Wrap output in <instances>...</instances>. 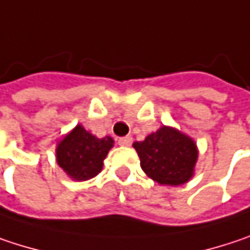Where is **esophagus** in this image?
<instances>
[{"label":"esophagus","instance_id":"esophagus-1","mask_svg":"<svg viewBox=\"0 0 250 250\" xmlns=\"http://www.w3.org/2000/svg\"><path fill=\"white\" fill-rule=\"evenodd\" d=\"M117 143H119L120 146H125V147H128V146H131V143H133V139H131V136L120 137Z\"/></svg>","mask_w":250,"mask_h":250}]
</instances>
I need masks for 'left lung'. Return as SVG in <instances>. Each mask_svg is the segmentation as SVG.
Here are the masks:
<instances>
[{"label":"left lung","mask_w":250,"mask_h":250,"mask_svg":"<svg viewBox=\"0 0 250 250\" xmlns=\"http://www.w3.org/2000/svg\"><path fill=\"white\" fill-rule=\"evenodd\" d=\"M140 166L150 179L160 185L179 186L193 176L197 148L190 137L163 125L143 142L133 143Z\"/></svg>","instance_id":"left-lung-1"}]
</instances>
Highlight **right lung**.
<instances>
[{"label": "right lung", "instance_id": "add662e5", "mask_svg": "<svg viewBox=\"0 0 250 250\" xmlns=\"http://www.w3.org/2000/svg\"><path fill=\"white\" fill-rule=\"evenodd\" d=\"M111 147V137L97 139L79 125L58 143L57 163L74 180H88L102 171Z\"/></svg>", "mask_w": 250, "mask_h": 250}]
</instances>
